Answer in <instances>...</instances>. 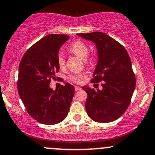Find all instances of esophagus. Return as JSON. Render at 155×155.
Wrapping results in <instances>:
<instances>
[{"label": "esophagus", "mask_w": 155, "mask_h": 155, "mask_svg": "<svg viewBox=\"0 0 155 155\" xmlns=\"http://www.w3.org/2000/svg\"><path fill=\"white\" fill-rule=\"evenodd\" d=\"M80 90H81V88L80 87H78V86L75 87V91H79Z\"/></svg>", "instance_id": "obj_1"}]
</instances>
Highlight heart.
<instances>
[{
    "instance_id": "heart-1",
    "label": "heart",
    "mask_w": 155,
    "mask_h": 155,
    "mask_svg": "<svg viewBox=\"0 0 155 155\" xmlns=\"http://www.w3.org/2000/svg\"><path fill=\"white\" fill-rule=\"evenodd\" d=\"M69 50L74 53V54L77 55L78 57L81 58V59L84 60L86 63H90L92 59L87 60V57L89 54V47L84 42L81 41H77L73 43L69 47ZM58 63L60 68H63L65 66V56L62 51H60L58 54ZM85 76L84 74H72L70 76V79L75 83L81 82V79Z\"/></svg>"
}]
</instances>
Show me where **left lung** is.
I'll return each mask as SVG.
<instances>
[{
  "instance_id": "obj_1",
  "label": "left lung",
  "mask_w": 155,
  "mask_h": 155,
  "mask_svg": "<svg viewBox=\"0 0 155 155\" xmlns=\"http://www.w3.org/2000/svg\"><path fill=\"white\" fill-rule=\"evenodd\" d=\"M77 35L95 44L98 60L92 81H104L101 90L82 87L87 94V113L95 122H113L127 110L136 87L128 53L122 44L102 32L78 33Z\"/></svg>"
}]
</instances>
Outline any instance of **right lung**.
Masks as SVG:
<instances>
[{"instance_id": "add662e5", "label": "right lung", "mask_w": 155, "mask_h": 155, "mask_svg": "<svg viewBox=\"0 0 155 155\" xmlns=\"http://www.w3.org/2000/svg\"><path fill=\"white\" fill-rule=\"evenodd\" d=\"M69 38L66 35H46L28 49L19 63V97L28 113L41 124H55L65 120L74 95V87L69 83L58 91L49 87L51 79L60 69L59 49Z\"/></svg>"}]
</instances>
